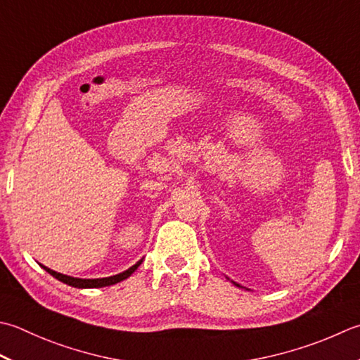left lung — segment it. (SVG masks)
<instances>
[{
    "instance_id": "8db88e82",
    "label": "left lung",
    "mask_w": 360,
    "mask_h": 360,
    "mask_svg": "<svg viewBox=\"0 0 360 360\" xmlns=\"http://www.w3.org/2000/svg\"><path fill=\"white\" fill-rule=\"evenodd\" d=\"M234 284H236V283H234ZM236 285H237V287H240V285H238V284H236Z\"/></svg>"
}]
</instances>
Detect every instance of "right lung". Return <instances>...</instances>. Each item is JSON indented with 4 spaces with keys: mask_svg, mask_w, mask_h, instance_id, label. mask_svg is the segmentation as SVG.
Here are the masks:
<instances>
[{
    "mask_svg": "<svg viewBox=\"0 0 360 360\" xmlns=\"http://www.w3.org/2000/svg\"><path fill=\"white\" fill-rule=\"evenodd\" d=\"M142 262H143V259H140L136 265H132L131 269L124 270L123 273H118V274H115V276L100 278V279H81V278H73V276H67V274H62V273L54 271V270L48 269V266L41 265V264H40V266H41V269H44V270H46L49 274H51V276H54L56 279H59L60 283L67 284V285H72V287H76V288H98V287L114 285V284L120 283V281L129 278L131 274L139 269V265L142 264Z\"/></svg>",
    "mask_w": 360,
    "mask_h": 360,
    "instance_id": "obj_1",
    "label": "right lung"
}]
</instances>
